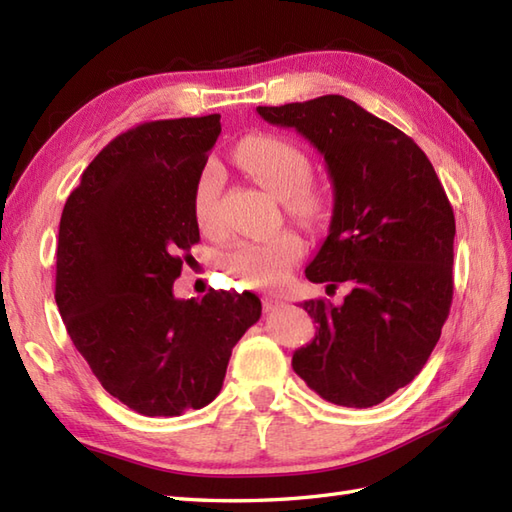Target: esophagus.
Wrapping results in <instances>:
<instances>
[{"instance_id": "1", "label": "esophagus", "mask_w": 512, "mask_h": 512, "mask_svg": "<svg viewBox=\"0 0 512 512\" xmlns=\"http://www.w3.org/2000/svg\"><path fill=\"white\" fill-rule=\"evenodd\" d=\"M262 306H264V312H273V310H277L281 306V299L275 297V295H266L262 299Z\"/></svg>"}]
</instances>
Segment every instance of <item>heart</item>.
I'll list each match as a JSON object with an SVG mask.
<instances>
[{"mask_svg": "<svg viewBox=\"0 0 512 512\" xmlns=\"http://www.w3.org/2000/svg\"><path fill=\"white\" fill-rule=\"evenodd\" d=\"M235 160L250 178L284 200L286 211L306 226L323 220L328 202L317 184L310 182L312 160L306 151L286 138L255 134L235 149ZM224 176L217 162H206L193 187V217L202 233H217L222 226L220 195ZM303 255L297 233L284 231L268 239H242L222 257V266L233 279L250 288L277 286L288 268Z\"/></svg>", "mask_w": 512, "mask_h": 512, "instance_id": "heart-1", "label": "heart"}]
</instances>
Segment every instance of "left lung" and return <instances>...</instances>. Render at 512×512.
<instances>
[{
	"mask_svg": "<svg viewBox=\"0 0 512 512\" xmlns=\"http://www.w3.org/2000/svg\"><path fill=\"white\" fill-rule=\"evenodd\" d=\"M257 114L295 127L325 158L332 224L306 277L350 290L341 306L301 303L317 334L292 356V369L334 405L374 407L420 374L449 317L451 202L424 151L345 96Z\"/></svg>",
	"mask_w": 512,
	"mask_h": 512,
	"instance_id": "1",
	"label": "left lung"
}]
</instances>
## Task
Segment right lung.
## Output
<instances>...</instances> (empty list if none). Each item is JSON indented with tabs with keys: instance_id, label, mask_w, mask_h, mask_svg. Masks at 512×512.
I'll return each instance as SVG.
<instances>
[{
	"instance_id": "1",
	"label": "right lung",
	"mask_w": 512,
	"mask_h": 512,
	"mask_svg": "<svg viewBox=\"0 0 512 512\" xmlns=\"http://www.w3.org/2000/svg\"><path fill=\"white\" fill-rule=\"evenodd\" d=\"M220 132V114L127 129L61 213L54 299L65 330L105 391L143 416L209 405L235 343L262 317L253 292L173 297L200 242L193 187Z\"/></svg>"
}]
</instances>
